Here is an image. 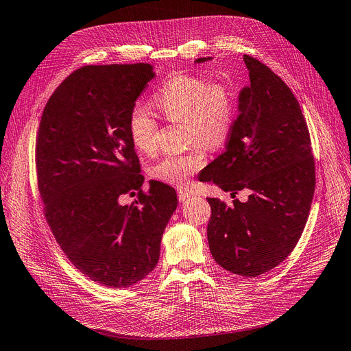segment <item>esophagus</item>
Returning <instances> with one entry per match:
<instances>
[{
	"label": "esophagus",
	"mask_w": 351,
	"mask_h": 351,
	"mask_svg": "<svg viewBox=\"0 0 351 351\" xmlns=\"http://www.w3.org/2000/svg\"><path fill=\"white\" fill-rule=\"evenodd\" d=\"M193 195H191V193H188V191H185V190H178V201L180 202H185V201H188L190 199Z\"/></svg>",
	"instance_id": "obj_1"
}]
</instances>
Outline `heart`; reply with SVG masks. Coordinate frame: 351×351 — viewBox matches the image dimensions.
Returning <instances> with one entry per match:
<instances>
[{"label": "heart", "mask_w": 351, "mask_h": 351, "mask_svg": "<svg viewBox=\"0 0 351 351\" xmlns=\"http://www.w3.org/2000/svg\"><path fill=\"white\" fill-rule=\"evenodd\" d=\"M167 121L184 122L186 142L218 150L229 139L236 119V97L222 82H208L197 75H176L153 98ZM157 122L145 108L133 106L128 117V132L134 149L152 153L156 149ZM206 163L201 146L182 154H166L149 169L153 180L185 185Z\"/></svg>", "instance_id": "heart-1"}]
</instances>
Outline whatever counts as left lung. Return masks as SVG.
Masks as SVG:
<instances>
[{"label":"left lung","mask_w":351,"mask_h":351,"mask_svg":"<svg viewBox=\"0 0 351 351\" xmlns=\"http://www.w3.org/2000/svg\"><path fill=\"white\" fill-rule=\"evenodd\" d=\"M210 58H199L204 63ZM250 84L237 97L239 117L225 152L199 177L246 202L226 205L208 198L212 209L208 243L228 271L257 277L284 261L306 225L315 193V161L301 106L282 80L245 55Z\"/></svg>","instance_id":"left-lung-1"}]
</instances>
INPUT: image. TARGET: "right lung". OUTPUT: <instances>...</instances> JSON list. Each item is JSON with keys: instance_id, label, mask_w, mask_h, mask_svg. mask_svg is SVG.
I'll list each match as a JSON object with an SVG mask.
<instances>
[{"instance_id": "right-lung-1", "label": "right lung", "mask_w": 351, "mask_h": 351, "mask_svg": "<svg viewBox=\"0 0 351 351\" xmlns=\"http://www.w3.org/2000/svg\"><path fill=\"white\" fill-rule=\"evenodd\" d=\"M147 63L84 66L49 98L36 139L45 217L69 260L90 280L125 288L152 273L177 208L174 188L149 181L128 117L150 80ZM138 193L122 206L120 197Z\"/></svg>"}]
</instances>
